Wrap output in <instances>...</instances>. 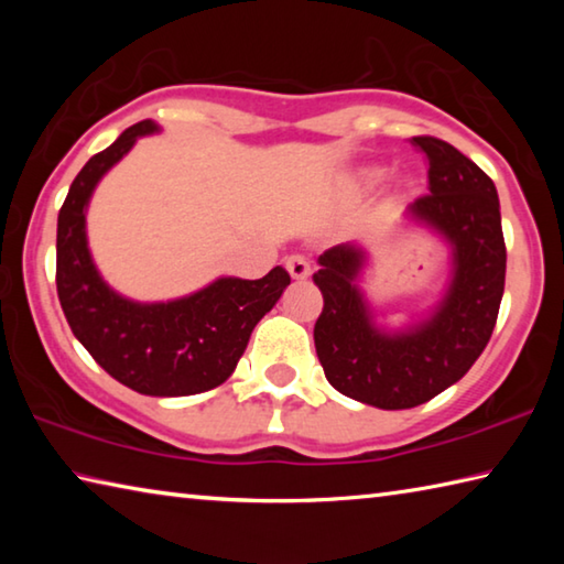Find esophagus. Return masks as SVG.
<instances>
[{
    "mask_svg": "<svg viewBox=\"0 0 564 564\" xmlns=\"http://www.w3.org/2000/svg\"><path fill=\"white\" fill-rule=\"evenodd\" d=\"M285 269H289V273L295 281H303L311 275V261L301 253H293V256H289V261H285Z\"/></svg>",
    "mask_w": 564,
    "mask_h": 564,
    "instance_id": "1",
    "label": "esophagus"
}]
</instances>
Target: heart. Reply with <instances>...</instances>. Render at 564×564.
<instances>
[{
    "label": "heart",
    "instance_id": "obj_1",
    "mask_svg": "<svg viewBox=\"0 0 564 564\" xmlns=\"http://www.w3.org/2000/svg\"><path fill=\"white\" fill-rule=\"evenodd\" d=\"M383 178H386V169L383 166H368V169L360 171V181L366 186H376L378 181H383Z\"/></svg>",
    "mask_w": 564,
    "mask_h": 564
}]
</instances>
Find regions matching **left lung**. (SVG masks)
<instances>
[{
	"mask_svg": "<svg viewBox=\"0 0 564 564\" xmlns=\"http://www.w3.org/2000/svg\"><path fill=\"white\" fill-rule=\"evenodd\" d=\"M410 144L427 159L431 194L405 216L453 248L451 285L431 316L403 330L378 328L358 289L368 256L356 243L328 248L313 273L323 293L313 328L323 373L338 393L383 410L427 403L470 370L498 321L508 261L492 178L447 141L413 137Z\"/></svg>",
	"mask_w": 564,
	"mask_h": 564,
	"instance_id": "8db88e82",
	"label": "left lung"
}]
</instances>
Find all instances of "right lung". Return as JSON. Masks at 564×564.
Masks as SVG:
<instances>
[{"label":"right lung","instance_id":"1","mask_svg":"<svg viewBox=\"0 0 564 564\" xmlns=\"http://www.w3.org/2000/svg\"><path fill=\"white\" fill-rule=\"evenodd\" d=\"M154 131L151 119L133 123L72 181L56 221V293L76 340L111 378L141 395L178 398L212 390L234 373L256 323L291 275L283 265L259 281L226 275L166 303L129 301L104 283L87 243L89 198L137 139Z\"/></svg>","mask_w":564,"mask_h":564}]
</instances>
